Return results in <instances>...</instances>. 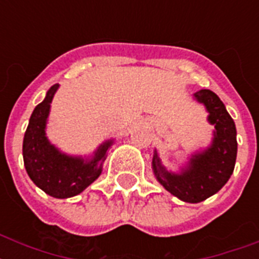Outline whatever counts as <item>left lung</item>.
Returning a JSON list of instances; mask_svg holds the SVG:
<instances>
[{"instance_id":"left-lung-1","label":"left lung","mask_w":259,"mask_h":259,"mask_svg":"<svg viewBox=\"0 0 259 259\" xmlns=\"http://www.w3.org/2000/svg\"><path fill=\"white\" fill-rule=\"evenodd\" d=\"M205 106L208 122L215 126L209 148L193 154L189 164L180 173H172L161 165L154 150L153 172L160 184L173 196L187 203H200L217 193L233 175L237 160V129L223 102L211 90L193 94Z\"/></svg>"}]
</instances>
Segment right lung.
Listing matches in <instances>:
<instances>
[{"mask_svg":"<svg viewBox=\"0 0 259 259\" xmlns=\"http://www.w3.org/2000/svg\"><path fill=\"white\" fill-rule=\"evenodd\" d=\"M58 89L59 84H54L34 107L24 136L22 157L28 176L38 188L52 197L67 199L83 192L99 177L113 141L103 142L91 160L67 156L55 148L46 137V125Z\"/></svg>","mask_w":259,"mask_h":259,"instance_id":"add662e5","label":"right lung"}]
</instances>
